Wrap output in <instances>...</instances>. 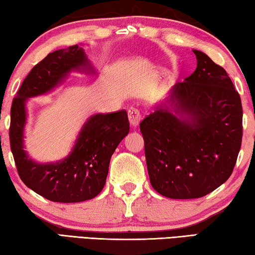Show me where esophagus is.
Instances as JSON below:
<instances>
[{"mask_svg":"<svg viewBox=\"0 0 255 255\" xmlns=\"http://www.w3.org/2000/svg\"><path fill=\"white\" fill-rule=\"evenodd\" d=\"M128 119H129V123H130L132 127H137L138 124H139L140 120H141V114L139 112V110L135 109V108H131V109H129Z\"/></svg>","mask_w":255,"mask_h":255,"instance_id":"esophagus-1","label":"esophagus"}]
</instances>
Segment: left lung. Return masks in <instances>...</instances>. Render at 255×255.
<instances>
[{"label":"left lung","mask_w":255,"mask_h":255,"mask_svg":"<svg viewBox=\"0 0 255 255\" xmlns=\"http://www.w3.org/2000/svg\"><path fill=\"white\" fill-rule=\"evenodd\" d=\"M197 68L140 123L152 187L195 199L225 183L242 143V103L226 71L193 49Z\"/></svg>","instance_id":"obj_1"}]
</instances>
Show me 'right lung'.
<instances>
[{"mask_svg":"<svg viewBox=\"0 0 255 255\" xmlns=\"http://www.w3.org/2000/svg\"><path fill=\"white\" fill-rule=\"evenodd\" d=\"M72 72L97 73L83 45L47 55L30 71L11 107L10 144L20 178L28 188L55 202H81L97 197L106 184L111 155L129 132L125 110L97 114L86 119L66 157L51 163L29 157L24 149L28 99L51 92Z\"/></svg>","mask_w":255,"mask_h":255,"instance_id":"right-lung-1","label":"right lung"}]
</instances>
